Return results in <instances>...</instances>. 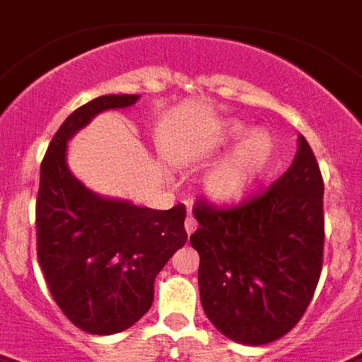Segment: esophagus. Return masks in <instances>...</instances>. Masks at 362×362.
<instances>
[{
  "label": "esophagus",
  "mask_w": 362,
  "mask_h": 362,
  "mask_svg": "<svg viewBox=\"0 0 362 362\" xmlns=\"http://www.w3.org/2000/svg\"><path fill=\"white\" fill-rule=\"evenodd\" d=\"M196 228H198V222H196V218H194L192 214H188L187 220H185V229H187L188 237H190V235L196 231Z\"/></svg>",
  "instance_id": "34e87169"
}]
</instances>
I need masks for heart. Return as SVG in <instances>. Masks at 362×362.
<instances>
[{"mask_svg": "<svg viewBox=\"0 0 362 362\" xmlns=\"http://www.w3.org/2000/svg\"><path fill=\"white\" fill-rule=\"evenodd\" d=\"M203 179V194L214 205H235L259 185L276 151V140L267 129L250 131L244 122L226 120L213 133L196 140L187 159L209 163L228 153Z\"/></svg>", "mask_w": 362, "mask_h": 362, "instance_id": "1", "label": "heart"}]
</instances>
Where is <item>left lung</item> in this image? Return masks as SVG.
I'll use <instances>...</instances> for the list:
<instances>
[{"label": "left lung", "mask_w": 362, "mask_h": 362, "mask_svg": "<svg viewBox=\"0 0 362 362\" xmlns=\"http://www.w3.org/2000/svg\"><path fill=\"white\" fill-rule=\"evenodd\" d=\"M192 213L209 320L238 344L286 335L313 300L324 257V181L309 142L300 134L291 168L262 194L231 209L202 199Z\"/></svg>", "instance_id": "8db88e82"}]
</instances>
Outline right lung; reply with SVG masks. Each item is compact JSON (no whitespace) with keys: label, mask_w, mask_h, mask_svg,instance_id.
<instances>
[{"label":"right lung","mask_w":362,"mask_h":362,"mask_svg":"<svg viewBox=\"0 0 362 362\" xmlns=\"http://www.w3.org/2000/svg\"><path fill=\"white\" fill-rule=\"evenodd\" d=\"M140 95H100L68 116L40 164L37 255L53 300L90 335H115L153 303L155 277L187 242L185 205L168 211L103 198L71 174L68 140L103 110Z\"/></svg>","instance_id":"add662e5"}]
</instances>
